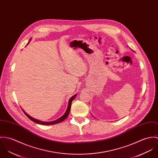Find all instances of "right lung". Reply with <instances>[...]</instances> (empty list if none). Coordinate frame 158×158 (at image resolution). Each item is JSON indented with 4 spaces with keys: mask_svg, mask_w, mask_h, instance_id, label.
<instances>
[{
    "mask_svg": "<svg viewBox=\"0 0 158 158\" xmlns=\"http://www.w3.org/2000/svg\"><path fill=\"white\" fill-rule=\"evenodd\" d=\"M31 38L29 40V41H28V42L27 43V45L30 43V40H31ZM76 95H77V94H75L74 96H73L71 98H70V99H69V104H68V106H67V110H66V111H65V113L64 114V115L62 116H61L60 118H59V119H56V120H55V121H51V122H44V121H40V120H38V119H36L35 118H33V117H31V116H30L29 114H28L24 110H23V108H22V111H23V113H25V114L30 119V120H31L32 121H33L34 123H38V124H41V125H54V124H56V123H61V122H62V121H64L67 117H68V116H69V113H70V108H71V102H72V101L74 100V99L76 98Z\"/></svg>",
    "mask_w": 158,
    "mask_h": 158,
    "instance_id": "obj_1",
    "label": "right lung"
}]
</instances>
